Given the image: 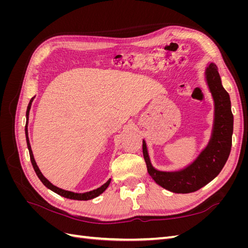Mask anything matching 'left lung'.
I'll use <instances>...</instances> for the list:
<instances>
[{
  "label": "left lung",
  "instance_id": "obj_1",
  "mask_svg": "<svg viewBox=\"0 0 248 248\" xmlns=\"http://www.w3.org/2000/svg\"><path fill=\"white\" fill-rule=\"evenodd\" d=\"M206 78L215 103L212 138L206 149L189 167L170 172L155 170L150 162L146 141L142 140V154L149 175L157 184L171 192L189 193L202 188L219 174L231 152L234 117L231 109L230 95L221 85L215 64L210 63L207 67Z\"/></svg>",
  "mask_w": 248,
  "mask_h": 248
}]
</instances>
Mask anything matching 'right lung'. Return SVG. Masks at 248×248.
<instances>
[{
	"label": "right lung",
	"mask_w": 248,
	"mask_h": 248,
	"mask_svg": "<svg viewBox=\"0 0 248 248\" xmlns=\"http://www.w3.org/2000/svg\"><path fill=\"white\" fill-rule=\"evenodd\" d=\"M33 98L30 100L29 102V106H28V108H27V123H26V128H25V131H26V139H27V145H28V149H29V153H30V158H31V162H32V166L36 171V175L38 176V178L40 179V181L46 185L47 188H49L50 190H52L54 192L58 193L59 196H62L64 198H67V199H71V200H78V201H88V200H92L96 197H98L99 194H101L104 190H106L108 188V186L109 185L110 183V179L108 180V181L107 183H104L102 186H100L99 188L97 189H94L92 191H89V192H85V193H74V192H71V191H67V190H64V189H61L59 188V187L52 185L48 180L44 177L41 171L39 170V168L37 167L36 164V161L34 159V156H33V152H32V149H31V145H30V141H29V137H28V120H29V112H30V108H31V106H32V102H33Z\"/></svg>",
	"instance_id": "right-lung-1"
}]
</instances>
